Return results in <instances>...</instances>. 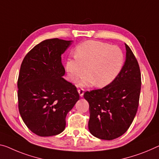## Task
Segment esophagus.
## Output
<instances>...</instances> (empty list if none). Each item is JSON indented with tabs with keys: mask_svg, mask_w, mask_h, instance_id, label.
<instances>
[{
	"mask_svg": "<svg viewBox=\"0 0 159 159\" xmlns=\"http://www.w3.org/2000/svg\"><path fill=\"white\" fill-rule=\"evenodd\" d=\"M77 91H78V93H79V94H80V96L81 97H83V95H84V90L83 89H78Z\"/></svg>",
	"mask_w": 159,
	"mask_h": 159,
	"instance_id": "esophagus-1",
	"label": "esophagus"
}]
</instances>
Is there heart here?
I'll list each match as a JSON object with an SVG mask.
<instances>
[{
    "label": "heart",
    "mask_w": 159,
    "mask_h": 159,
    "mask_svg": "<svg viewBox=\"0 0 159 159\" xmlns=\"http://www.w3.org/2000/svg\"><path fill=\"white\" fill-rule=\"evenodd\" d=\"M125 56L123 50L100 41L89 40L80 44L75 50V57L66 61V70L73 81L87 75L80 86L94 84L104 87L116 79L124 67Z\"/></svg>",
    "instance_id": "heart-1"
}]
</instances>
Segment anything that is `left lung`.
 Segmentation results:
<instances>
[{
  "instance_id": "8db88e82",
  "label": "left lung",
  "mask_w": 159,
  "mask_h": 159,
  "mask_svg": "<svg viewBox=\"0 0 159 159\" xmlns=\"http://www.w3.org/2000/svg\"><path fill=\"white\" fill-rule=\"evenodd\" d=\"M126 60L121 72L110 84L99 89L85 92L89 104L88 128L95 137L112 140L128 130L137 111L141 92L139 63L125 44Z\"/></svg>"
}]
</instances>
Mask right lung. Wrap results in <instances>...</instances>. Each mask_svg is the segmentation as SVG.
Wrapping results in <instances>:
<instances>
[{"mask_svg": "<svg viewBox=\"0 0 159 159\" xmlns=\"http://www.w3.org/2000/svg\"><path fill=\"white\" fill-rule=\"evenodd\" d=\"M72 40L48 39L35 45L22 62L18 80L19 112L40 136L60 134L66 116L80 99L76 87L65 80L61 56Z\"/></svg>", "mask_w": 159, "mask_h": 159, "instance_id": "right-lung-1", "label": "right lung"}]
</instances>
